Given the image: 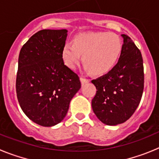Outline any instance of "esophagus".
<instances>
[{
	"mask_svg": "<svg viewBox=\"0 0 159 159\" xmlns=\"http://www.w3.org/2000/svg\"><path fill=\"white\" fill-rule=\"evenodd\" d=\"M80 81H81V83H82V84H87V83L90 82V80H89V79L84 78V76H81L80 77Z\"/></svg>",
	"mask_w": 159,
	"mask_h": 159,
	"instance_id": "esophagus-1",
	"label": "esophagus"
}]
</instances>
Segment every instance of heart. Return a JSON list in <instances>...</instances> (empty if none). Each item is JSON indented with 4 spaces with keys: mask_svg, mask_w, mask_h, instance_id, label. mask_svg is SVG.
I'll return each mask as SVG.
<instances>
[{
    "mask_svg": "<svg viewBox=\"0 0 159 159\" xmlns=\"http://www.w3.org/2000/svg\"><path fill=\"white\" fill-rule=\"evenodd\" d=\"M123 49L119 36L110 32H88L77 35L73 43H67L62 50L66 65L75 68L81 55L85 67L96 75H104L116 66Z\"/></svg>",
    "mask_w": 159,
    "mask_h": 159,
    "instance_id": "heart-1",
    "label": "heart"
}]
</instances>
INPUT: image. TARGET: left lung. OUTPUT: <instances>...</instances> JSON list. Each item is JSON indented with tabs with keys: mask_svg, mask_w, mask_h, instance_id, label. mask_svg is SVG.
Listing matches in <instances>:
<instances>
[{
	"mask_svg": "<svg viewBox=\"0 0 159 159\" xmlns=\"http://www.w3.org/2000/svg\"><path fill=\"white\" fill-rule=\"evenodd\" d=\"M117 64L107 74L92 80L96 88L92 110L106 125L126 122L134 113L144 88L143 61L141 52L127 35Z\"/></svg>",
	"mask_w": 159,
	"mask_h": 159,
	"instance_id": "1",
	"label": "left lung"
}]
</instances>
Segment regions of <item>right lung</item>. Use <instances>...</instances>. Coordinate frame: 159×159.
<instances>
[{
    "label": "right lung",
    "mask_w": 159,
    "mask_h": 159,
    "mask_svg": "<svg viewBox=\"0 0 159 159\" xmlns=\"http://www.w3.org/2000/svg\"><path fill=\"white\" fill-rule=\"evenodd\" d=\"M67 36V29H43L31 36L20 52L18 102L29 119L43 127L62 121L81 88L78 75L63 60Z\"/></svg>",
    "instance_id": "add662e5"
}]
</instances>
